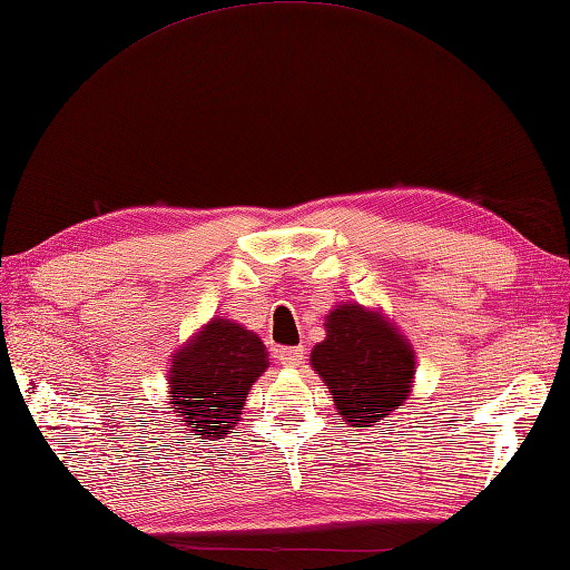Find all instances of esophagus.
I'll list each match as a JSON object with an SVG mask.
<instances>
[{
	"instance_id": "obj_1",
	"label": "esophagus",
	"mask_w": 570,
	"mask_h": 570,
	"mask_svg": "<svg viewBox=\"0 0 570 570\" xmlns=\"http://www.w3.org/2000/svg\"><path fill=\"white\" fill-rule=\"evenodd\" d=\"M303 347H279L276 350V356L284 366H301L303 364Z\"/></svg>"
}]
</instances>
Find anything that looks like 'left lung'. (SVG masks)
<instances>
[{"label": "left lung", "mask_w": 570, "mask_h": 570, "mask_svg": "<svg viewBox=\"0 0 570 570\" xmlns=\"http://www.w3.org/2000/svg\"><path fill=\"white\" fill-rule=\"evenodd\" d=\"M327 337L311 352V364L327 383L335 410L354 428H372L410 393L415 354L383 321L354 303L327 315Z\"/></svg>", "instance_id": "obj_1"}]
</instances>
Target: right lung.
<instances>
[{
    "label": "right lung",
    "instance_id": "obj_1",
    "mask_svg": "<svg viewBox=\"0 0 570 570\" xmlns=\"http://www.w3.org/2000/svg\"><path fill=\"white\" fill-rule=\"evenodd\" d=\"M267 364L257 335L223 317L210 321L169 368V401L179 422L220 440L237 425L247 391Z\"/></svg>",
    "mask_w": 570,
    "mask_h": 570
}]
</instances>
